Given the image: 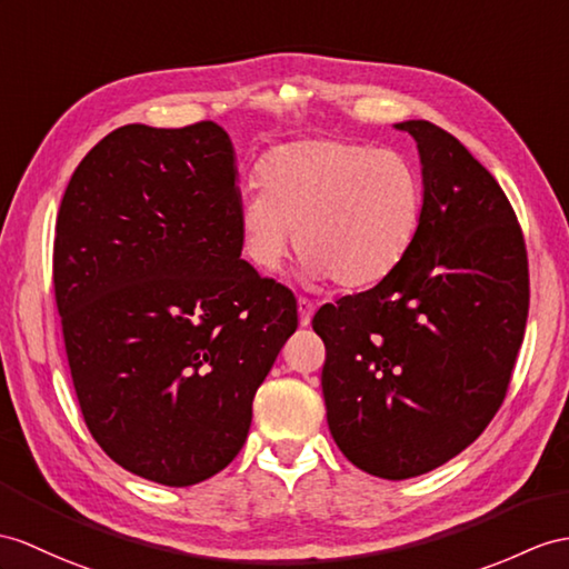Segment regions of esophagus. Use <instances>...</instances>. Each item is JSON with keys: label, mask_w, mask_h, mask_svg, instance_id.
<instances>
[{"label": "esophagus", "mask_w": 569, "mask_h": 569, "mask_svg": "<svg viewBox=\"0 0 569 569\" xmlns=\"http://www.w3.org/2000/svg\"><path fill=\"white\" fill-rule=\"evenodd\" d=\"M297 313H299V326L307 328V326L311 323V316H313V301L299 297V301H297Z\"/></svg>", "instance_id": "1"}]
</instances>
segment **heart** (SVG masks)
<instances>
[{"instance_id": "b5f03b06", "label": "heart", "mask_w": 569, "mask_h": 569, "mask_svg": "<svg viewBox=\"0 0 569 569\" xmlns=\"http://www.w3.org/2000/svg\"><path fill=\"white\" fill-rule=\"evenodd\" d=\"M258 180L262 190L239 202V233L266 274L282 268L295 233L309 280L371 287L403 262L422 224L420 171L393 149L303 140L268 154Z\"/></svg>"}]
</instances>
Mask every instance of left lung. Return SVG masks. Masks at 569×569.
I'll return each mask as SVG.
<instances>
[{
  "label": "left lung",
  "instance_id": "left-lung-1",
  "mask_svg": "<svg viewBox=\"0 0 569 569\" xmlns=\"http://www.w3.org/2000/svg\"><path fill=\"white\" fill-rule=\"evenodd\" d=\"M396 128L420 151L418 237L377 287L313 316L330 435L348 461L386 480L435 470L482 435L529 316L526 243L500 183L437 124Z\"/></svg>",
  "mask_w": 569,
  "mask_h": 569
}]
</instances>
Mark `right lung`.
Segmentation results:
<instances>
[{"instance_id":"obj_1","label":"right lung","mask_w":569,"mask_h":569,"mask_svg":"<svg viewBox=\"0 0 569 569\" xmlns=\"http://www.w3.org/2000/svg\"><path fill=\"white\" fill-rule=\"evenodd\" d=\"M212 120L124 124L58 214L54 301L81 415L130 473L186 488L241 451L295 295L241 260L237 163Z\"/></svg>"}]
</instances>
